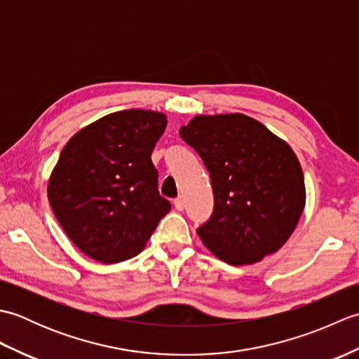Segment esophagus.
Masks as SVG:
<instances>
[{
  "instance_id": "1",
  "label": "esophagus",
  "mask_w": 359,
  "mask_h": 359,
  "mask_svg": "<svg viewBox=\"0 0 359 359\" xmlns=\"http://www.w3.org/2000/svg\"><path fill=\"white\" fill-rule=\"evenodd\" d=\"M174 207H175V210L177 211H182L185 208V199L184 197H177V199H174Z\"/></svg>"
}]
</instances>
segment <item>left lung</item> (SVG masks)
I'll return each mask as SVG.
<instances>
[{
    "mask_svg": "<svg viewBox=\"0 0 359 359\" xmlns=\"http://www.w3.org/2000/svg\"><path fill=\"white\" fill-rule=\"evenodd\" d=\"M180 137L203 160L215 210L197 228L220 261L247 265L278 251L306 207L299 160L290 144L243 114L196 116Z\"/></svg>",
    "mask_w": 359,
    "mask_h": 359,
    "instance_id": "left-lung-1",
    "label": "left lung"
}]
</instances>
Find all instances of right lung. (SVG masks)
I'll return each mask as SVG.
<instances>
[{"instance_id":"add662e5","label":"right lung","mask_w":359,"mask_h":359,"mask_svg":"<svg viewBox=\"0 0 359 359\" xmlns=\"http://www.w3.org/2000/svg\"><path fill=\"white\" fill-rule=\"evenodd\" d=\"M165 128L163 112H112L81 128L60 154L48 199L67 238L94 261L117 264L139 255L170 212L151 162Z\"/></svg>"}]
</instances>
